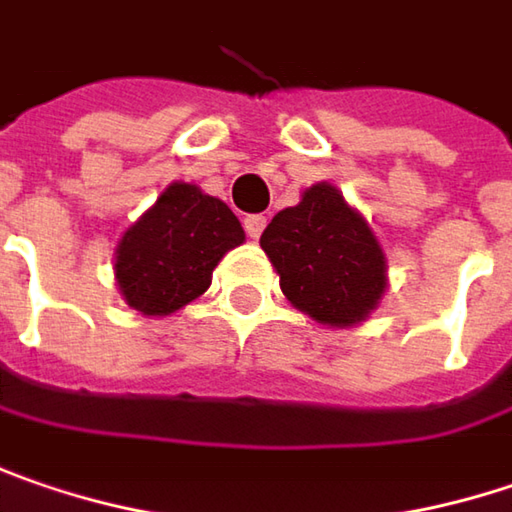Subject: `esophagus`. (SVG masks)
<instances>
[{
    "label": "esophagus",
    "instance_id": "34e87169",
    "mask_svg": "<svg viewBox=\"0 0 512 512\" xmlns=\"http://www.w3.org/2000/svg\"><path fill=\"white\" fill-rule=\"evenodd\" d=\"M243 228H246V234L257 240L260 234H263V228H266V217L263 214H249L246 220H243Z\"/></svg>",
    "mask_w": 512,
    "mask_h": 512
}]
</instances>
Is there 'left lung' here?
<instances>
[{"label": "left lung", "instance_id": "1", "mask_svg": "<svg viewBox=\"0 0 512 512\" xmlns=\"http://www.w3.org/2000/svg\"><path fill=\"white\" fill-rule=\"evenodd\" d=\"M284 295L321 324L347 327L385 292V255L368 223L333 185H313L260 234Z\"/></svg>", "mask_w": 512, "mask_h": 512}]
</instances>
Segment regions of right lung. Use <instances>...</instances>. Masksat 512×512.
<instances>
[{
	"instance_id": "right-lung-1",
	"label": "right lung",
	"mask_w": 512,
	"mask_h": 512,
	"mask_svg": "<svg viewBox=\"0 0 512 512\" xmlns=\"http://www.w3.org/2000/svg\"><path fill=\"white\" fill-rule=\"evenodd\" d=\"M243 237L226 202L196 185L173 182L121 237L115 281L138 313L170 316L211 286L214 266Z\"/></svg>"
}]
</instances>
